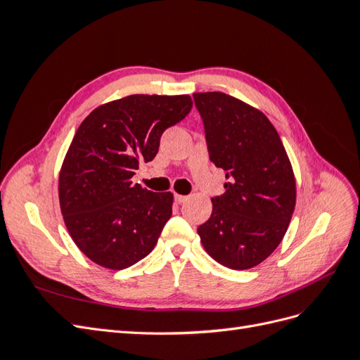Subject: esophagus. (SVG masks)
Listing matches in <instances>:
<instances>
[{"label":"esophagus","mask_w":360,"mask_h":360,"mask_svg":"<svg viewBox=\"0 0 360 360\" xmlns=\"http://www.w3.org/2000/svg\"><path fill=\"white\" fill-rule=\"evenodd\" d=\"M186 200H188L186 195H179V193L174 195V201H176L177 204H181V202H184Z\"/></svg>","instance_id":"34e87169"}]
</instances>
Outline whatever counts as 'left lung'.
Segmentation results:
<instances>
[{
    "label": "left lung",
    "mask_w": 360,
    "mask_h": 360,
    "mask_svg": "<svg viewBox=\"0 0 360 360\" xmlns=\"http://www.w3.org/2000/svg\"><path fill=\"white\" fill-rule=\"evenodd\" d=\"M210 160L228 181L212 198L201 243L217 263L234 270L258 266L284 238L296 205L291 162L269 118L219 91L195 93Z\"/></svg>",
    "instance_id": "left-lung-1"
}]
</instances>
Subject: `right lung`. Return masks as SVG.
<instances>
[{
  "label": "right lung",
  "mask_w": 360,
  "mask_h": 360,
  "mask_svg": "<svg viewBox=\"0 0 360 360\" xmlns=\"http://www.w3.org/2000/svg\"><path fill=\"white\" fill-rule=\"evenodd\" d=\"M191 108L188 94H132L97 106L76 130L60 169V207L73 242L96 264L122 270L156 246L174 197L132 177Z\"/></svg>",
  "instance_id": "right-lung-1"
}]
</instances>
